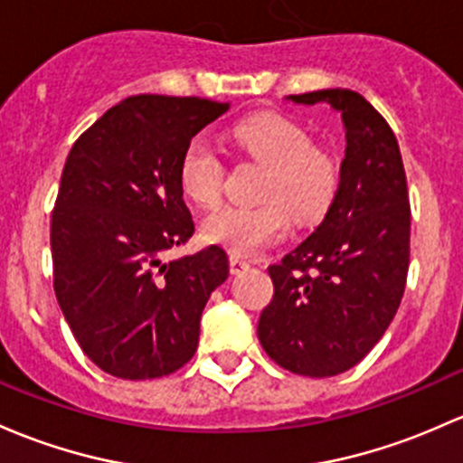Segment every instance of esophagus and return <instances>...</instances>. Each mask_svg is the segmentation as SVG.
I'll return each mask as SVG.
<instances>
[{
  "label": "esophagus",
  "mask_w": 463,
  "mask_h": 463,
  "mask_svg": "<svg viewBox=\"0 0 463 463\" xmlns=\"http://www.w3.org/2000/svg\"><path fill=\"white\" fill-rule=\"evenodd\" d=\"M228 264H231L232 275H240V272H244L246 269H250V261L244 260V257H240V255H231Z\"/></svg>",
  "instance_id": "34e87169"
}]
</instances>
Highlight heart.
<instances>
[{
  "instance_id": "b5f03b06",
  "label": "heart",
  "mask_w": 463,
  "mask_h": 463,
  "mask_svg": "<svg viewBox=\"0 0 463 463\" xmlns=\"http://www.w3.org/2000/svg\"><path fill=\"white\" fill-rule=\"evenodd\" d=\"M231 139L269 170L261 184V199L266 202L211 213L202 223V237L208 244L240 257L255 255L288 231V207L297 222L310 223L333 206L342 168L328 148L310 144V133L301 124L277 113L252 115L232 126ZM177 179L188 202L213 208L222 194L223 164L211 146L194 139L182 153Z\"/></svg>"
}]
</instances>
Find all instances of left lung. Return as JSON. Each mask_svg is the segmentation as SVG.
Returning a JSON list of instances; mask_svg holds the SVG:
<instances>
[{
	"label": "left lung",
	"instance_id": "8db88e82",
	"mask_svg": "<svg viewBox=\"0 0 463 463\" xmlns=\"http://www.w3.org/2000/svg\"><path fill=\"white\" fill-rule=\"evenodd\" d=\"M342 113L346 157L337 197L317 231L279 264L261 310L260 344L286 371L333 377L371 353L395 317L411 260V203L391 126L359 92L290 95Z\"/></svg>",
	"mask_w": 463,
	"mask_h": 463
}]
</instances>
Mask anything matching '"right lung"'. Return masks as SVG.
<instances>
[{
    "label": "right lung",
    "instance_id": "obj_1",
    "mask_svg": "<svg viewBox=\"0 0 463 463\" xmlns=\"http://www.w3.org/2000/svg\"><path fill=\"white\" fill-rule=\"evenodd\" d=\"M228 104L135 95L106 110L68 153L51 223L52 286L77 344L119 379L191 362L208 297L228 277L219 246L164 261L194 232L177 168Z\"/></svg>",
    "mask_w": 463,
    "mask_h": 463
}]
</instances>
